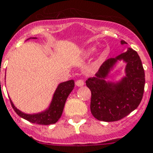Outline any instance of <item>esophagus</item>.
<instances>
[{
    "mask_svg": "<svg viewBox=\"0 0 153 153\" xmlns=\"http://www.w3.org/2000/svg\"><path fill=\"white\" fill-rule=\"evenodd\" d=\"M75 84H76L77 87H82V86L84 85V82H83V80H82V79H79V80H77L75 82Z\"/></svg>",
    "mask_w": 153,
    "mask_h": 153,
    "instance_id": "1",
    "label": "esophagus"
}]
</instances>
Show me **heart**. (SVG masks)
Wrapping results in <instances>:
<instances>
[{
  "label": "heart",
  "instance_id": "1",
  "mask_svg": "<svg viewBox=\"0 0 153 153\" xmlns=\"http://www.w3.org/2000/svg\"><path fill=\"white\" fill-rule=\"evenodd\" d=\"M94 51V49L93 48H91V49H88V51H87V53H91L92 51Z\"/></svg>",
  "mask_w": 153,
  "mask_h": 153
}]
</instances>
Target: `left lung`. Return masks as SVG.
Masks as SVG:
<instances>
[{
    "mask_svg": "<svg viewBox=\"0 0 153 153\" xmlns=\"http://www.w3.org/2000/svg\"><path fill=\"white\" fill-rule=\"evenodd\" d=\"M120 42L122 45L127 44L123 40ZM118 60L126 62V76L117 83L107 81L108 74ZM144 84V71L136 51L128 48L120 55L106 60L95 76L86 81L91 91V114L98 120L105 122L124 118L141 102Z\"/></svg>",
    "mask_w": 153,
    "mask_h": 153,
    "instance_id": "left-lung-1",
    "label": "left lung"
}]
</instances>
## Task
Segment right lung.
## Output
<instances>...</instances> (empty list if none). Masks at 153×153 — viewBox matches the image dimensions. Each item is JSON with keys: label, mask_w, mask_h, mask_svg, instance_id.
I'll return each mask as SVG.
<instances>
[{"label": "right lung", "mask_w": 153, "mask_h": 153, "mask_svg": "<svg viewBox=\"0 0 153 153\" xmlns=\"http://www.w3.org/2000/svg\"><path fill=\"white\" fill-rule=\"evenodd\" d=\"M30 38L35 39L37 38ZM74 87V80H69V81L61 82L58 86L54 94H53V99L50 104V107L44 111L37 113V114H25V113L18 110L13 103L11 100H10V102H11L12 107L15 111V112L17 113L20 117L25 119L33 123L42 124V125H50V124L55 123L60 119L62 111H63L66 99L70 95V93L73 91Z\"/></svg>", "instance_id": "right-lung-1"}]
</instances>
